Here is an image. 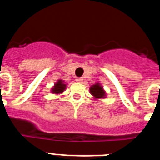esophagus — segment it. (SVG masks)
<instances>
[{"instance_id":"34e87169","label":"esophagus","mask_w":160,"mask_h":160,"mask_svg":"<svg viewBox=\"0 0 160 160\" xmlns=\"http://www.w3.org/2000/svg\"><path fill=\"white\" fill-rule=\"evenodd\" d=\"M75 81L77 82H79V83H81V82H82V81H83V79L82 78H76V79H75Z\"/></svg>"}]
</instances>
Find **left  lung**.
<instances>
[{"instance_id":"obj_1","label":"left lung","mask_w":160,"mask_h":160,"mask_svg":"<svg viewBox=\"0 0 160 160\" xmlns=\"http://www.w3.org/2000/svg\"><path fill=\"white\" fill-rule=\"evenodd\" d=\"M90 94H92L95 98H105L106 93L103 90L102 87L99 83H96V84L93 85L92 87H90Z\"/></svg>"}]
</instances>
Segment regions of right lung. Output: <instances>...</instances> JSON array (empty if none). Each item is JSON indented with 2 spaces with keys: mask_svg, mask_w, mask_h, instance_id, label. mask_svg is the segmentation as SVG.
Here are the masks:
<instances>
[{
  "mask_svg": "<svg viewBox=\"0 0 160 160\" xmlns=\"http://www.w3.org/2000/svg\"><path fill=\"white\" fill-rule=\"evenodd\" d=\"M66 85L64 83V81L62 80H58L57 82L55 83L54 87L52 88L51 92L53 94H60L62 93L65 90H66Z\"/></svg>",
  "mask_w": 160,
  "mask_h": 160,
  "instance_id": "obj_1",
  "label": "right lung"
}]
</instances>
